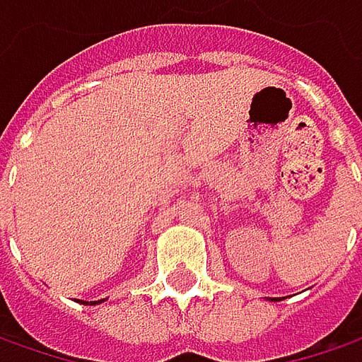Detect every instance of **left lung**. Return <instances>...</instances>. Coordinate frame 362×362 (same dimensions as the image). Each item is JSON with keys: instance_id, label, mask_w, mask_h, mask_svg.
<instances>
[{"instance_id": "1", "label": "left lung", "mask_w": 362, "mask_h": 362, "mask_svg": "<svg viewBox=\"0 0 362 362\" xmlns=\"http://www.w3.org/2000/svg\"><path fill=\"white\" fill-rule=\"evenodd\" d=\"M274 300H276V298H274Z\"/></svg>"}]
</instances>
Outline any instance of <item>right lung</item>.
Instances as JSON below:
<instances>
[{
    "mask_svg": "<svg viewBox=\"0 0 362 362\" xmlns=\"http://www.w3.org/2000/svg\"><path fill=\"white\" fill-rule=\"evenodd\" d=\"M96 303H100V300H90V305H96ZM88 305V303H86Z\"/></svg>",
    "mask_w": 362,
    "mask_h": 362,
    "instance_id": "1",
    "label": "right lung"
}]
</instances>
